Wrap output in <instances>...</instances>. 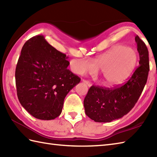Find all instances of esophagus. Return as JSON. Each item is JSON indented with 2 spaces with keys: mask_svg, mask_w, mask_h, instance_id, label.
Listing matches in <instances>:
<instances>
[{
  "mask_svg": "<svg viewBox=\"0 0 157 157\" xmlns=\"http://www.w3.org/2000/svg\"><path fill=\"white\" fill-rule=\"evenodd\" d=\"M82 82H84V83H85V84H86V85H87V86H88V87H90L91 85H92L90 82H89V81H88V80H86V79H82Z\"/></svg>",
  "mask_w": 157,
  "mask_h": 157,
  "instance_id": "obj_1",
  "label": "esophagus"
}]
</instances>
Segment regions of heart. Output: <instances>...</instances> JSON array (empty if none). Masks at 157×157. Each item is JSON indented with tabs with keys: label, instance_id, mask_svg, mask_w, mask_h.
Masks as SVG:
<instances>
[{
	"label": "heart",
	"instance_id": "1",
	"mask_svg": "<svg viewBox=\"0 0 157 157\" xmlns=\"http://www.w3.org/2000/svg\"><path fill=\"white\" fill-rule=\"evenodd\" d=\"M138 55L129 46L117 45L95 59L94 64L87 59L75 61L73 70L79 74L86 72L94 73L101 70L102 79L106 84L113 86L124 82L134 71Z\"/></svg>",
	"mask_w": 157,
	"mask_h": 157
}]
</instances>
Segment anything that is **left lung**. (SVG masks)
<instances>
[{"label": "left lung", "instance_id": "8db88e82", "mask_svg": "<svg viewBox=\"0 0 157 157\" xmlns=\"http://www.w3.org/2000/svg\"><path fill=\"white\" fill-rule=\"evenodd\" d=\"M140 65L124 84L109 88L92 86L84 101L86 114L96 122H111L131 111L146 84L149 72L148 51L145 43L135 37Z\"/></svg>", "mask_w": 157, "mask_h": 157}]
</instances>
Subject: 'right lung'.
<instances>
[{"label": "right lung", "instance_id": "obj_1", "mask_svg": "<svg viewBox=\"0 0 157 157\" xmlns=\"http://www.w3.org/2000/svg\"><path fill=\"white\" fill-rule=\"evenodd\" d=\"M64 53L38 35L23 46L15 69L17 94L22 106L38 119L61 115L67 94L80 82Z\"/></svg>", "mask_w": 157, "mask_h": 157}]
</instances>
